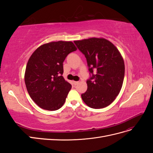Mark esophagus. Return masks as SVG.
Listing matches in <instances>:
<instances>
[{"mask_svg":"<svg viewBox=\"0 0 153 153\" xmlns=\"http://www.w3.org/2000/svg\"><path fill=\"white\" fill-rule=\"evenodd\" d=\"M78 83H79L78 82H76V81H73V84L75 85H76L78 84Z\"/></svg>","mask_w":153,"mask_h":153,"instance_id":"34e87169","label":"esophagus"}]
</instances>
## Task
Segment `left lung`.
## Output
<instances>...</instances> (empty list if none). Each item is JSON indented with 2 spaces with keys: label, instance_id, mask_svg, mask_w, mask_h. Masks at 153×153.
Masks as SVG:
<instances>
[{
  "label": "left lung",
  "instance_id": "1",
  "mask_svg": "<svg viewBox=\"0 0 153 153\" xmlns=\"http://www.w3.org/2000/svg\"><path fill=\"white\" fill-rule=\"evenodd\" d=\"M74 43L85 55L92 73L82 98L91 108H105L116 98L123 86L125 66L122 55L113 43L105 38H91Z\"/></svg>",
  "mask_w": 153,
  "mask_h": 153
}]
</instances>
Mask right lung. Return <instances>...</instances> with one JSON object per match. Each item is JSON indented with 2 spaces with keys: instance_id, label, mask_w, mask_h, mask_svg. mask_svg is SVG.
<instances>
[{
  "instance_id": "1",
  "label": "right lung",
  "mask_w": 153,
  "mask_h": 153,
  "mask_svg": "<svg viewBox=\"0 0 153 153\" xmlns=\"http://www.w3.org/2000/svg\"><path fill=\"white\" fill-rule=\"evenodd\" d=\"M76 50L71 41H53L41 45L31 55L25 83L30 98L40 108L54 111L64 105L71 85L62 76L63 62Z\"/></svg>"
}]
</instances>
